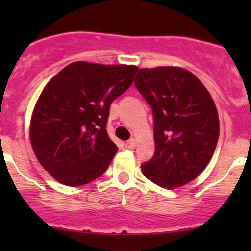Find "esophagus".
I'll use <instances>...</instances> for the list:
<instances>
[{
  "label": "esophagus",
  "mask_w": 251,
  "mask_h": 251,
  "mask_svg": "<svg viewBox=\"0 0 251 251\" xmlns=\"http://www.w3.org/2000/svg\"><path fill=\"white\" fill-rule=\"evenodd\" d=\"M135 147H136V140H135V138H131L130 141L126 142V148L133 149Z\"/></svg>",
  "instance_id": "esophagus-1"
}]
</instances>
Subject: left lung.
I'll use <instances>...</instances> for the list:
<instances>
[{
	"mask_svg": "<svg viewBox=\"0 0 251 251\" xmlns=\"http://www.w3.org/2000/svg\"><path fill=\"white\" fill-rule=\"evenodd\" d=\"M135 83L154 115L155 153L141 165L142 173L164 188L184 186L203 173L216 148V105L201 81L183 68H143Z\"/></svg>",
	"mask_w": 251,
	"mask_h": 251,
	"instance_id": "1",
	"label": "left lung"
}]
</instances>
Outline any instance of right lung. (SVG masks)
I'll use <instances>...</instances> for the list:
<instances>
[{
  "instance_id": "right-lung-1",
  "label": "right lung",
  "mask_w": 251,
  "mask_h": 251,
  "mask_svg": "<svg viewBox=\"0 0 251 251\" xmlns=\"http://www.w3.org/2000/svg\"><path fill=\"white\" fill-rule=\"evenodd\" d=\"M137 70L74 62L45 86L29 136L37 160L53 178L77 187L105 173L118 151L105 130L110 104L130 87Z\"/></svg>"
}]
</instances>
